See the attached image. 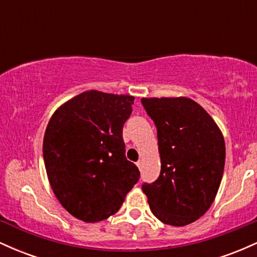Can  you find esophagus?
I'll list each match as a JSON object with an SVG mask.
<instances>
[{
    "mask_svg": "<svg viewBox=\"0 0 257 257\" xmlns=\"http://www.w3.org/2000/svg\"><path fill=\"white\" fill-rule=\"evenodd\" d=\"M137 166L139 169H141V167H143V161H140V159H139V161L137 162Z\"/></svg>",
    "mask_w": 257,
    "mask_h": 257,
    "instance_id": "obj_1",
    "label": "esophagus"
}]
</instances>
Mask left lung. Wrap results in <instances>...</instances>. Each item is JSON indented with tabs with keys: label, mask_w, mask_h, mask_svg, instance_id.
I'll list each match as a JSON object with an SVG mask.
<instances>
[{
	"label": "left lung",
	"mask_w": 257,
	"mask_h": 257,
	"mask_svg": "<svg viewBox=\"0 0 257 257\" xmlns=\"http://www.w3.org/2000/svg\"><path fill=\"white\" fill-rule=\"evenodd\" d=\"M157 126L161 173L144 184L150 209L166 225L186 226L213 204L225 168L226 146L219 125L190 98H143Z\"/></svg>",
	"instance_id": "left-lung-1"
}]
</instances>
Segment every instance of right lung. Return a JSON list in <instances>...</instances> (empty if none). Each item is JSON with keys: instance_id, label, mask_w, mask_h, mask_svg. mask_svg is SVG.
<instances>
[{"instance_id": "obj_1", "label": "right lung", "mask_w": 257, "mask_h": 257, "mask_svg": "<svg viewBox=\"0 0 257 257\" xmlns=\"http://www.w3.org/2000/svg\"><path fill=\"white\" fill-rule=\"evenodd\" d=\"M134 96L87 90L59 106L47 125L43 158L60 204L99 222L119 210L140 172L125 158L122 132Z\"/></svg>"}]
</instances>
